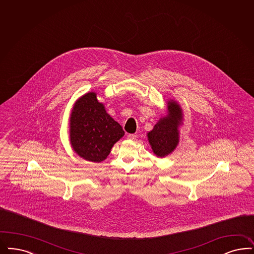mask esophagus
<instances>
[{
    "mask_svg": "<svg viewBox=\"0 0 254 254\" xmlns=\"http://www.w3.org/2000/svg\"><path fill=\"white\" fill-rule=\"evenodd\" d=\"M136 137H137V135H136V134H133V133H130V134H128V138H129V139H131V140L136 139Z\"/></svg>",
    "mask_w": 254,
    "mask_h": 254,
    "instance_id": "1",
    "label": "esophagus"
}]
</instances>
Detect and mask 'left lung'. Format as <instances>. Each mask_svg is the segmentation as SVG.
<instances>
[{
    "label": "left lung",
    "mask_w": 254,
    "mask_h": 254,
    "mask_svg": "<svg viewBox=\"0 0 254 254\" xmlns=\"http://www.w3.org/2000/svg\"><path fill=\"white\" fill-rule=\"evenodd\" d=\"M183 123V110L177 102H168V114L161 118L151 131L148 132L153 153L165 157L176 149L179 144V127Z\"/></svg>",
    "instance_id": "left-lung-1"
}]
</instances>
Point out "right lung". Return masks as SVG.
Returning a JSON list of instances; mask_svg holds the SVG:
<instances>
[{
	"label": "right lung",
	"instance_id": "obj_1",
	"mask_svg": "<svg viewBox=\"0 0 254 254\" xmlns=\"http://www.w3.org/2000/svg\"><path fill=\"white\" fill-rule=\"evenodd\" d=\"M123 135V127L106 113L95 92L76 101L69 119V140L80 157L95 163L104 161Z\"/></svg>",
	"mask_w": 254,
	"mask_h": 254
}]
</instances>
